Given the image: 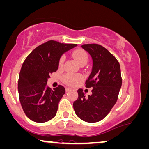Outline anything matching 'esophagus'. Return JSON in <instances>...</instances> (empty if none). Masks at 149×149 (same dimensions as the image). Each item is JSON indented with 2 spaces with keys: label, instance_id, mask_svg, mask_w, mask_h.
<instances>
[{
  "label": "esophagus",
  "instance_id": "34e87169",
  "mask_svg": "<svg viewBox=\"0 0 149 149\" xmlns=\"http://www.w3.org/2000/svg\"><path fill=\"white\" fill-rule=\"evenodd\" d=\"M71 91H72V88H68V87L66 88V92H70Z\"/></svg>",
  "mask_w": 149,
  "mask_h": 149
}]
</instances>
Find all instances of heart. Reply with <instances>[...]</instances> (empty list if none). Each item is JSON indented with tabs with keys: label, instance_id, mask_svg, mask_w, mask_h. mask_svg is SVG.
Returning <instances> with one entry per match:
<instances>
[{
	"label": "heart",
	"instance_id": "heart-1",
	"mask_svg": "<svg viewBox=\"0 0 149 149\" xmlns=\"http://www.w3.org/2000/svg\"><path fill=\"white\" fill-rule=\"evenodd\" d=\"M74 58L76 59L77 63L80 65L81 66L85 65L88 61V55L86 52L84 50L78 49L75 51L73 53ZM65 61V56H61L59 62H58V65L59 67H63ZM82 79V76L80 75H73L71 74H66L63 77V80L65 84L68 85H74L77 81Z\"/></svg>",
	"mask_w": 149,
	"mask_h": 149
}]
</instances>
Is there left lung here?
Wrapping results in <instances>:
<instances>
[{
    "instance_id": "1",
    "label": "left lung",
    "mask_w": 149,
    "mask_h": 149,
    "mask_svg": "<svg viewBox=\"0 0 149 149\" xmlns=\"http://www.w3.org/2000/svg\"><path fill=\"white\" fill-rule=\"evenodd\" d=\"M91 54L93 61L92 72L86 81V88H93L86 97L83 89L77 90L78 98L74 102L75 114L88 123L104 119L116 103L122 78L117 58L107 49L98 44L81 45Z\"/></svg>"
}]
</instances>
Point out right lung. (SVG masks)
Masks as SVG:
<instances>
[{
    "mask_svg": "<svg viewBox=\"0 0 149 149\" xmlns=\"http://www.w3.org/2000/svg\"><path fill=\"white\" fill-rule=\"evenodd\" d=\"M77 45L49 40L33 49L24 61L18 80L19 96L25 114L32 121L47 122L56 116L65 89L58 85L51 90L48 78L58 70L62 54Z\"/></svg>",
    "mask_w": 149,
    "mask_h": 149,
    "instance_id": "add662e5",
    "label": "right lung"
}]
</instances>
